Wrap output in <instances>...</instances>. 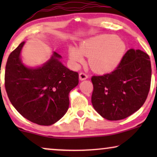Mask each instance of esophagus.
Here are the masks:
<instances>
[{
  "label": "esophagus",
  "mask_w": 157,
  "mask_h": 157,
  "mask_svg": "<svg viewBox=\"0 0 157 157\" xmlns=\"http://www.w3.org/2000/svg\"><path fill=\"white\" fill-rule=\"evenodd\" d=\"M79 77H80V80H85L89 77L88 75H86V74L84 72H80V75H79Z\"/></svg>",
  "instance_id": "1"
}]
</instances>
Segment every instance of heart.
Wrapping results in <instances>:
<instances>
[{"label":"heart","mask_w":157,"mask_h":157,"mask_svg":"<svg viewBox=\"0 0 157 157\" xmlns=\"http://www.w3.org/2000/svg\"><path fill=\"white\" fill-rule=\"evenodd\" d=\"M126 52V45L114 35H100L82 41L80 48L70 46L68 55L75 64L84 62V55L89 57V63L100 73L112 71L121 63Z\"/></svg>","instance_id":"1"}]
</instances>
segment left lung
I'll return each mask as SVG.
<instances>
[{
  "label": "left lung",
  "instance_id": "obj_1",
  "mask_svg": "<svg viewBox=\"0 0 157 157\" xmlns=\"http://www.w3.org/2000/svg\"><path fill=\"white\" fill-rule=\"evenodd\" d=\"M151 81L148 55L141 50L129 49L114 71L91 77L94 109L106 120L128 117L145 102Z\"/></svg>",
  "mask_w": 157,
  "mask_h": 157
}]
</instances>
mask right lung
Returning <instances> with one entry per match:
<instances>
[{"mask_svg": "<svg viewBox=\"0 0 157 157\" xmlns=\"http://www.w3.org/2000/svg\"><path fill=\"white\" fill-rule=\"evenodd\" d=\"M25 42L11 52L5 71V88L11 103L24 118L40 125H50L64 116L68 94L79 82V75L59 61L54 52L42 67L27 68L20 54Z\"/></svg>", "mask_w": 157, "mask_h": 157, "instance_id": "add662e5", "label": "right lung"}]
</instances>
